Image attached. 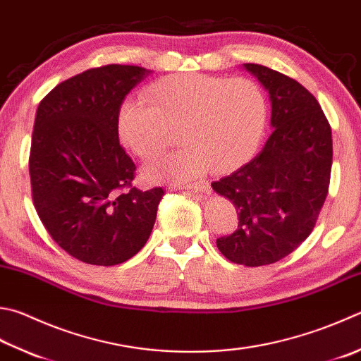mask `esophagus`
Segmentation results:
<instances>
[{"label": "esophagus", "mask_w": 361, "mask_h": 361, "mask_svg": "<svg viewBox=\"0 0 361 361\" xmlns=\"http://www.w3.org/2000/svg\"><path fill=\"white\" fill-rule=\"evenodd\" d=\"M185 190H192V192H209V182L207 180H200V182H193V183H187L185 187H180Z\"/></svg>", "instance_id": "obj_1"}]
</instances>
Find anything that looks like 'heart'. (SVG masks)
<instances>
[{"mask_svg":"<svg viewBox=\"0 0 361 361\" xmlns=\"http://www.w3.org/2000/svg\"><path fill=\"white\" fill-rule=\"evenodd\" d=\"M145 102L126 100L118 113L122 145L140 159L161 152L179 128L178 151L142 168L149 182L182 183L229 171L259 146L267 124V99L256 81L206 73H176L155 81Z\"/></svg>","mask_w":361,"mask_h":361,"instance_id":"1","label":"heart"}]
</instances>
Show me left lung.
Listing matches in <instances>:
<instances>
[{
	"label": "left lung",
	"mask_w": 361,
	"mask_h": 361,
	"mask_svg": "<svg viewBox=\"0 0 361 361\" xmlns=\"http://www.w3.org/2000/svg\"><path fill=\"white\" fill-rule=\"evenodd\" d=\"M243 69L269 91L274 132L253 160L212 182L239 216L216 247L231 262L259 267L290 255L311 234L329 193L333 145L329 121L307 87L265 66Z\"/></svg>",
	"instance_id": "1"
}]
</instances>
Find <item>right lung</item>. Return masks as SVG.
<instances>
[{"label": "right lung", "instance_id": "add662e5", "mask_svg": "<svg viewBox=\"0 0 361 361\" xmlns=\"http://www.w3.org/2000/svg\"><path fill=\"white\" fill-rule=\"evenodd\" d=\"M152 71L110 64L63 81L34 119V207L51 239L75 259L116 265L145 247L163 188L132 187L135 166L119 142L126 96Z\"/></svg>", "mask_w": 361, "mask_h": 361}]
</instances>
